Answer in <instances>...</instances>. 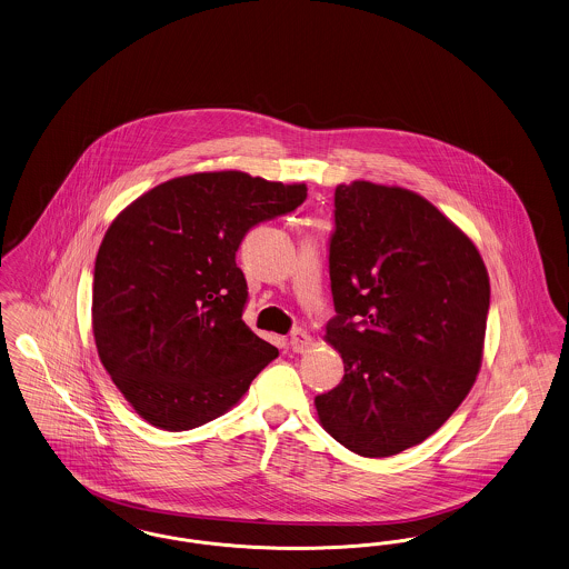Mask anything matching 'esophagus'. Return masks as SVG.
Returning a JSON list of instances; mask_svg holds the SVG:
<instances>
[{
	"label": "esophagus",
	"mask_w": 569,
	"mask_h": 569,
	"mask_svg": "<svg viewBox=\"0 0 569 569\" xmlns=\"http://www.w3.org/2000/svg\"><path fill=\"white\" fill-rule=\"evenodd\" d=\"M310 345H312V338H310L308 331L293 329V333H291V348H293V352H306Z\"/></svg>",
	"instance_id": "esophagus-1"
}]
</instances>
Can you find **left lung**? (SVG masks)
I'll return each instance as SVG.
<instances>
[{
	"mask_svg": "<svg viewBox=\"0 0 569 569\" xmlns=\"http://www.w3.org/2000/svg\"><path fill=\"white\" fill-rule=\"evenodd\" d=\"M327 342L345 378L315 397L325 431L361 457L427 440L482 363L489 273L478 248L417 193L366 180L336 189Z\"/></svg>",
	"mask_w": 569,
	"mask_h": 569,
	"instance_id": "left-lung-1",
	"label": "left lung"
}]
</instances>
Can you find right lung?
<instances>
[{
	"label": "right lung",
	"mask_w": 569,
	"mask_h": 569,
	"mask_svg": "<svg viewBox=\"0 0 569 569\" xmlns=\"http://www.w3.org/2000/svg\"><path fill=\"white\" fill-rule=\"evenodd\" d=\"M306 184L244 172L168 180L108 227L93 272L99 359L133 410L166 431L221 417L278 348L242 321L248 231L293 212Z\"/></svg>",
	"instance_id": "add662e5"
}]
</instances>
